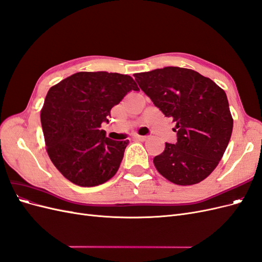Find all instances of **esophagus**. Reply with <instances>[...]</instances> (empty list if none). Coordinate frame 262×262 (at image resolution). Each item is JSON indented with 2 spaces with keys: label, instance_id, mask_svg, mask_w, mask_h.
Returning <instances> with one entry per match:
<instances>
[{
  "label": "esophagus",
  "instance_id": "34e87169",
  "mask_svg": "<svg viewBox=\"0 0 262 262\" xmlns=\"http://www.w3.org/2000/svg\"><path fill=\"white\" fill-rule=\"evenodd\" d=\"M134 139L138 141H145L147 139L146 136H134Z\"/></svg>",
  "mask_w": 262,
  "mask_h": 262
}]
</instances>
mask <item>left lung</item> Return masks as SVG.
Here are the masks:
<instances>
[{
	"instance_id": "8db88e82",
	"label": "left lung",
	"mask_w": 262,
	"mask_h": 262,
	"mask_svg": "<svg viewBox=\"0 0 262 262\" xmlns=\"http://www.w3.org/2000/svg\"><path fill=\"white\" fill-rule=\"evenodd\" d=\"M140 89L176 123L175 144L154 157L158 172L180 186L198 184L215 169L228 145L233 118L225 92L193 70L166 67L134 74Z\"/></svg>"
}]
</instances>
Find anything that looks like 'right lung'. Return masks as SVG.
<instances>
[{
    "mask_svg": "<svg viewBox=\"0 0 262 262\" xmlns=\"http://www.w3.org/2000/svg\"><path fill=\"white\" fill-rule=\"evenodd\" d=\"M130 91H139L131 76L108 72H78L49 90L40 114L47 152L68 180L94 187L116 175L129 140L109 139L100 125Z\"/></svg>",
    "mask_w": 262,
    "mask_h": 262,
    "instance_id": "right-lung-1",
    "label": "right lung"
}]
</instances>
